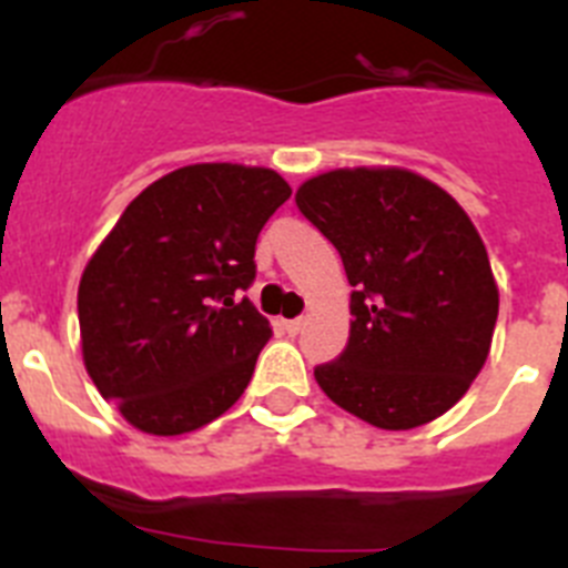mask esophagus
<instances>
[{
    "mask_svg": "<svg viewBox=\"0 0 568 568\" xmlns=\"http://www.w3.org/2000/svg\"><path fill=\"white\" fill-rule=\"evenodd\" d=\"M301 327H304V318H290V321H284V329H287V335H298Z\"/></svg>",
    "mask_w": 568,
    "mask_h": 568,
    "instance_id": "1",
    "label": "esophagus"
}]
</instances>
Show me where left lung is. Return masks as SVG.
I'll return each mask as SVG.
<instances>
[{
	"label": "left lung",
	"mask_w": 568,
	"mask_h": 568,
	"mask_svg": "<svg viewBox=\"0 0 568 568\" xmlns=\"http://www.w3.org/2000/svg\"><path fill=\"white\" fill-rule=\"evenodd\" d=\"M344 261L349 341L315 381L381 429H413L458 404L489 355L498 287L469 215L409 170H333L295 193Z\"/></svg>",
	"instance_id": "obj_1"
}]
</instances>
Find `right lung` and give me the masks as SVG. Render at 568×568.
<instances>
[{"label":"right lung","mask_w":568,"mask_h":568,"mask_svg":"<svg viewBox=\"0 0 568 568\" xmlns=\"http://www.w3.org/2000/svg\"><path fill=\"white\" fill-rule=\"evenodd\" d=\"M275 170L190 164L135 195L79 281L88 375L142 433L224 415L273 329L247 295L255 241L290 199Z\"/></svg>","instance_id":"right-lung-1"}]
</instances>
